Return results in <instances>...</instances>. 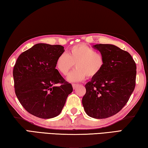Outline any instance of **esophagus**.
Wrapping results in <instances>:
<instances>
[{
    "label": "esophagus",
    "instance_id": "34e87169",
    "mask_svg": "<svg viewBox=\"0 0 148 148\" xmlns=\"http://www.w3.org/2000/svg\"><path fill=\"white\" fill-rule=\"evenodd\" d=\"M77 86H78V85H77V84H72V87H73V89H75L76 88V87H77Z\"/></svg>",
    "mask_w": 148,
    "mask_h": 148
}]
</instances>
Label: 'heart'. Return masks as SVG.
Instances as JSON below:
<instances>
[{
  "mask_svg": "<svg viewBox=\"0 0 148 148\" xmlns=\"http://www.w3.org/2000/svg\"><path fill=\"white\" fill-rule=\"evenodd\" d=\"M104 56L92 47L84 44L72 46L68 53H62L56 60V67L61 74L66 75L73 68L76 69L67 76L68 81L79 82L87 76L93 78L99 75L105 66Z\"/></svg>",
  "mask_w": 148,
  "mask_h": 148,
  "instance_id": "b5f03b06",
  "label": "heart"
}]
</instances>
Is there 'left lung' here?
Returning a JSON list of instances; mask_svg holds the SVG:
<instances>
[{
    "mask_svg": "<svg viewBox=\"0 0 148 148\" xmlns=\"http://www.w3.org/2000/svg\"><path fill=\"white\" fill-rule=\"evenodd\" d=\"M95 49L104 56L105 66L86 85L82 104L89 116L111 117L128 102L136 85V66L128 52L112 44H96Z\"/></svg>",
    "mask_w": 148,
    "mask_h": 148,
    "instance_id": "obj_1",
    "label": "left lung"
}]
</instances>
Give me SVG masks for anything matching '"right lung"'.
I'll return each mask as SVG.
<instances>
[{
  "label": "right lung",
  "instance_id": "add662e5",
  "mask_svg": "<svg viewBox=\"0 0 148 148\" xmlns=\"http://www.w3.org/2000/svg\"><path fill=\"white\" fill-rule=\"evenodd\" d=\"M64 51L61 45L37 44L17 59L13 71L15 92L24 108L34 116H57L73 91L56 69L57 57ZM57 83L61 85L55 86Z\"/></svg>",
  "mask_w": 148,
  "mask_h": 148
}]
</instances>
